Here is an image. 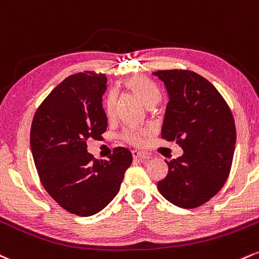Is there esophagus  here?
Masks as SVG:
<instances>
[{
    "mask_svg": "<svg viewBox=\"0 0 259 259\" xmlns=\"http://www.w3.org/2000/svg\"><path fill=\"white\" fill-rule=\"evenodd\" d=\"M132 156L135 157V159H141V160H144V161L150 159V156H149V155L142 153V151H138V150H133L132 151Z\"/></svg>",
    "mask_w": 259,
    "mask_h": 259,
    "instance_id": "obj_1",
    "label": "esophagus"
}]
</instances>
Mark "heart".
Returning <instances> with one entry per match:
<instances>
[{
  "label": "heart",
  "mask_w": 259,
  "mask_h": 259,
  "mask_svg": "<svg viewBox=\"0 0 259 259\" xmlns=\"http://www.w3.org/2000/svg\"><path fill=\"white\" fill-rule=\"evenodd\" d=\"M123 86L133 96H136L137 98L141 100L147 108H153L161 99L160 88L154 82L148 80L147 77H143V76H135V77L128 78L127 81H124ZM115 108H116V98H115L114 94H111L106 100V111H108V114L114 115ZM149 133L150 132L148 130H128L124 133V139L130 142L131 144L141 145Z\"/></svg>",
  "instance_id": "obj_1"
}]
</instances>
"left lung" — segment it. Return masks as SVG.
<instances>
[{"label": "left lung", "instance_id": "1", "mask_svg": "<svg viewBox=\"0 0 259 259\" xmlns=\"http://www.w3.org/2000/svg\"><path fill=\"white\" fill-rule=\"evenodd\" d=\"M168 93L161 137L176 141L184 154L168 162V173L157 183L173 205L195 208L222 189L232 168L236 142L235 121L215 87L189 70L153 72Z\"/></svg>", "mask_w": 259, "mask_h": 259}]
</instances>
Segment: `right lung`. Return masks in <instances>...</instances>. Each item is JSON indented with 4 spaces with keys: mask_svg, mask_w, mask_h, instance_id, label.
<instances>
[{
    "mask_svg": "<svg viewBox=\"0 0 259 259\" xmlns=\"http://www.w3.org/2000/svg\"><path fill=\"white\" fill-rule=\"evenodd\" d=\"M105 90L104 74L69 76L38 106L30 131L33 162L46 191L60 207L81 217L109 205L132 163V154L122 147L115 148L109 160L87 153L88 139H100L108 127Z\"/></svg>",
    "mask_w": 259,
    "mask_h": 259,
    "instance_id": "1",
    "label": "right lung"
}]
</instances>
